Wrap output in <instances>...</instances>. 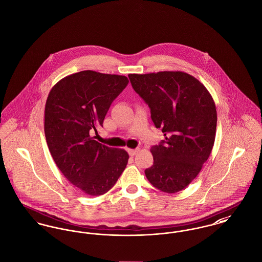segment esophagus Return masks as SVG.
I'll use <instances>...</instances> for the list:
<instances>
[{
  "label": "esophagus",
  "mask_w": 262,
  "mask_h": 262,
  "mask_svg": "<svg viewBox=\"0 0 262 262\" xmlns=\"http://www.w3.org/2000/svg\"><path fill=\"white\" fill-rule=\"evenodd\" d=\"M139 152V149H129L128 153L130 156H135Z\"/></svg>",
  "instance_id": "esophagus-1"
}]
</instances>
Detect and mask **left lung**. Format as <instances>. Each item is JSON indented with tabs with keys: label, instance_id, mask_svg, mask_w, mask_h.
Returning <instances> with one entry per match:
<instances>
[{
	"label": "left lung",
	"instance_id": "left-lung-1",
	"mask_svg": "<svg viewBox=\"0 0 262 262\" xmlns=\"http://www.w3.org/2000/svg\"><path fill=\"white\" fill-rule=\"evenodd\" d=\"M128 77L165 136L151 148L154 164L145 174L158 190L180 192L201 172L212 150L217 119L214 101L203 83L183 71Z\"/></svg>",
	"mask_w": 262,
	"mask_h": 262
}]
</instances>
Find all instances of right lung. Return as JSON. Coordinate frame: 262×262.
<instances>
[{"label":"right lung","mask_w":262,"mask_h":262,"mask_svg":"<svg viewBox=\"0 0 262 262\" xmlns=\"http://www.w3.org/2000/svg\"><path fill=\"white\" fill-rule=\"evenodd\" d=\"M128 82L123 75L83 70L62 78L49 93L45 109L48 147L60 172L89 195L108 192L128 163L125 150L91 137Z\"/></svg>","instance_id":"obj_1"}]
</instances>
